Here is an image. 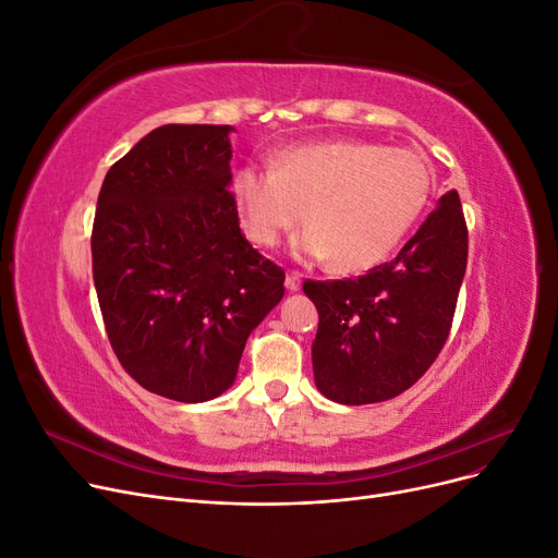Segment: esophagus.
Returning <instances> with one entry per match:
<instances>
[{
  "mask_svg": "<svg viewBox=\"0 0 558 558\" xmlns=\"http://www.w3.org/2000/svg\"><path fill=\"white\" fill-rule=\"evenodd\" d=\"M300 283H302V275L293 272V269H289V272H286V289H289V291H300Z\"/></svg>",
  "mask_w": 558,
  "mask_h": 558,
  "instance_id": "obj_1",
  "label": "esophagus"
}]
</instances>
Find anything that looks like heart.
Listing matches in <instances>:
<instances>
[{
  "mask_svg": "<svg viewBox=\"0 0 558 558\" xmlns=\"http://www.w3.org/2000/svg\"><path fill=\"white\" fill-rule=\"evenodd\" d=\"M433 170L408 148L373 142H310L281 150L272 167L244 165L230 193L251 242L275 246L307 209L293 248L342 275L381 265L433 197Z\"/></svg>",
  "mask_w": 558,
  "mask_h": 558,
  "instance_id": "b5f03b06",
  "label": "heart"
}]
</instances>
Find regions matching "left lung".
Segmentation results:
<instances>
[{
	"label": "left lung",
	"instance_id": "1",
	"mask_svg": "<svg viewBox=\"0 0 558 558\" xmlns=\"http://www.w3.org/2000/svg\"><path fill=\"white\" fill-rule=\"evenodd\" d=\"M465 263V216L459 193L449 191L393 260L359 279L302 283L318 312V391L342 404H369L424 377L449 337Z\"/></svg>",
	"mask_w": 558,
	"mask_h": 558
}]
</instances>
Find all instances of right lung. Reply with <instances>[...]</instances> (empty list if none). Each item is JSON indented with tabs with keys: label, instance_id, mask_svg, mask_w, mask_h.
<instances>
[{
	"label": "right lung",
	"instance_id": "obj_1",
	"mask_svg": "<svg viewBox=\"0 0 558 558\" xmlns=\"http://www.w3.org/2000/svg\"><path fill=\"white\" fill-rule=\"evenodd\" d=\"M230 125H162L111 165L93 221V279L116 359L146 391L221 396L283 298V269L240 230Z\"/></svg>",
	"mask_w": 558,
	"mask_h": 558
}]
</instances>
